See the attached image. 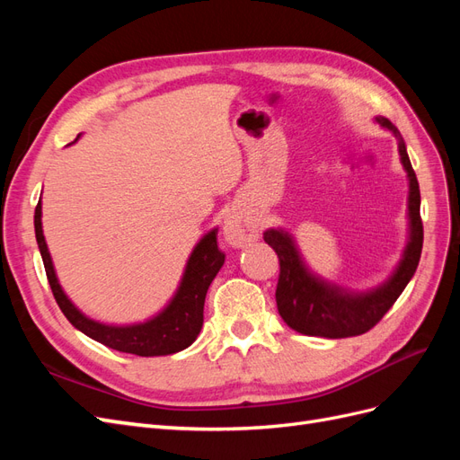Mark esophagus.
I'll use <instances>...</instances> for the list:
<instances>
[{
    "label": "esophagus",
    "instance_id": "1",
    "mask_svg": "<svg viewBox=\"0 0 460 460\" xmlns=\"http://www.w3.org/2000/svg\"><path fill=\"white\" fill-rule=\"evenodd\" d=\"M222 234H225V240L234 247H243L247 242H253L257 238L255 228L240 215H234V213L225 218Z\"/></svg>",
    "mask_w": 460,
    "mask_h": 460
}]
</instances>
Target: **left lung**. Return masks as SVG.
<instances>
[{
    "instance_id": "left-lung-1",
    "label": "left lung",
    "mask_w": 460,
    "mask_h": 460,
    "mask_svg": "<svg viewBox=\"0 0 460 460\" xmlns=\"http://www.w3.org/2000/svg\"><path fill=\"white\" fill-rule=\"evenodd\" d=\"M384 128L394 130L399 137L401 163L411 180L409 193V217H411V240L405 255L399 262L395 274L389 280L365 294H347V291L324 284L314 278L299 259L297 249L288 234L282 230H267V242L280 261V274L276 286V305L284 323L305 336L320 338H351L360 336L380 323L384 314L394 307L397 297L407 288L412 274L419 267L424 228L420 218V188L407 155L397 128L387 119H376Z\"/></svg>"
}]
</instances>
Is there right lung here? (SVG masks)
<instances>
[{
	"label": "right lung",
	"mask_w": 460,
	"mask_h": 460,
	"mask_svg": "<svg viewBox=\"0 0 460 460\" xmlns=\"http://www.w3.org/2000/svg\"><path fill=\"white\" fill-rule=\"evenodd\" d=\"M34 230L53 297L58 301L59 309L63 311L68 323L80 332H84L86 336L111 347V349L140 357L172 355L186 349V347L196 341L198 333L203 326V305L207 289L215 280V276L222 264H225V253L220 252L217 243V230L208 232L196 245V249H193L182 278V284H180L169 307L155 318L147 320V323L134 326L100 324L95 323V320L86 318L71 301H68L58 282V276H55L51 257L44 240V232H41L40 201L34 213Z\"/></svg>",
	"instance_id": "right-lung-1"
}]
</instances>
